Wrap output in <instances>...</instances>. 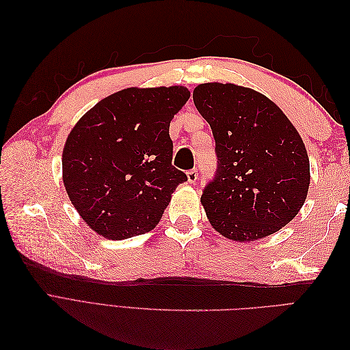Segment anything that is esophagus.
Segmentation results:
<instances>
[{
  "instance_id": "1",
  "label": "esophagus",
  "mask_w": 350,
  "mask_h": 350,
  "mask_svg": "<svg viewBox=\"0 0 350 350\" xmlns=\"http://www.w3.org/2000/svg\"><path fill=\"white\" fill-rule=\"evenodd\" d=\"M187 176H188V183L194 184L197 181V178H198V171H197V169H191V171L187 172Z\"/></svg>"
}]
</instances>
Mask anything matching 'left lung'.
Here are the masks:
<instances>
[{
	"label": "left lung",
	"instance_id": "8db88e82",
	"mask_svg": "<svg viewBox=\"0 0 350 350\" xmlns=\"http://www.w3.org/2000/svg\"><path fill=\"white\" fill-rule=\"evenodd\" d=\"M193 99L216 142V174L201 194L211 226L242 242L288 225L310 187V159L288 116L264 94L232 83L200 84Z\"/></svg>",
	"mask_w": 350,
	"mask_h": 350
}]
</instances>
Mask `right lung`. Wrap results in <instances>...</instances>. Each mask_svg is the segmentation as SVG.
<instances>
[{
  "label": "right lung",
  "mask_w": 350,
  "mask_h": 350,
  "mask_svg": "<svg viewBox=\"0 0 350 350\" xmlns=\"http://www.w3.org/2000/svg\"><path fill=\"white\" fill-rule=\"evenodd\" d=\"M188 99L184 86L124 89L74 125L62 152V181L99 235L120 241L152 230L187 181L172 166L169 124Z\"/></svg>",
  "instance_id": "obj_1"
}]
</instances>
